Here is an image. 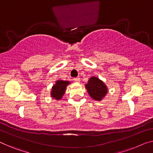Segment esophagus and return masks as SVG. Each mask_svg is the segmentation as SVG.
<instances>
[{
    "label": "esophagus",
    "instance_id": "obj_1",
    "mask_svg": "<svg viewBox=\"0 0 153 153\" xmlns=\"http://www.w3.org/2000/svg\"><path fill=\"white\" fill-rule=\"evenodd\" d=\"M74 80L76 82H79V81H80V78H79V77H76V78H74Z\"/></svg>",
    "mask_w": 153,
    "mask_h": 153
}]
</instances>
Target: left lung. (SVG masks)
Returning <instances> with one entry per match:
<instances>
[{
  "instance_id": "obj_1",
  "label": "left lung",
  "mask_w": 153,
  "mask_h": 153,
  "mask_svg": "<svg viewBox=\"0 0 153 153\" xmlns=\"http://www.w3.org/2000/svg\"><path fill=\"white\" fill-rule=\"evenodd\" d=\"M85 86L90 96L97 101H100L108 92L105 84L97 77H91Z\"/></svg>"
}]
</instances>
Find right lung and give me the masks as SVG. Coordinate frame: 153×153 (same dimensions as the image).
Wrapping results in <instances>:
<instances>
[{"label":"right lung","mask_w":153,"mask_h":153,"mask_svg":"<svg viewBox=\"0 0 153 153\" xmlns=\"http://www.w3.org/2000/svg\"><path fill=\"white\" fill-rule=\"evenodd\" d=\"M70 82L69 81L58 80L56 83L52 87V91L51 92V97H53L56 100H60L65 94L66 87Z\"/></svg>","instance_id":"obj_1"}]
</instances>
